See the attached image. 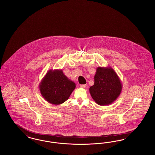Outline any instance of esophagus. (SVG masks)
Wrapping results in <instances>:
<instances>
[{
	"label": "esophagus",
	"mask_w": 155,
	"mask_h": 155,
	"mask_svg": "<svg viewBox=\"0 0 155 155\" xmlns=\"http://www.w3.org/2000/svg\"><path fill=\"white\" fill-rule=\"evenodd\" d=\"M86 87H87V85H86V84H84V85H80V87H81V88H86Z\"/></svg>",
	"instance_id": "34e87169"
}]
</instances>
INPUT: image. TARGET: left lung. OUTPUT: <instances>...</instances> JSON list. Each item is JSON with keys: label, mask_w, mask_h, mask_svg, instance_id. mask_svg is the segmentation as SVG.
<instances>
[{"label": "left lung", "mask_w": 155, "mask_h": 155, "mask_svg": "<svg viewBox=\"0 0 155 155\" xmlns=\"http://www.w3.org/2000/svg\"><path fill=\"white\" fill-rule=\"evenodd\" d=\"M94 80V85L89 88V92L97 104L106 106L111 104L120 95L122 83L110 66L98 67Z\"/></svg>", "instance_id": "left-lung-1"}]
</instances>
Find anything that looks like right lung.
Masks as SVG:
<instances>
[{
	"label": "right lung",
	"instance_id": "1",
	"mask_svg": "<svg viewBox=\"0 0 155 155\" xmlns=\"http://www.w3.org/2000/svg\"><path fill=\"white\" fill-rule=\"evenodd\" d=\"M75 84L68 79L62 70H49L41 81L39 88L42 96L49 103L60 104L69 98Z\"/></svg>",
	"mask_w": 155,
	"mask_h": 155
}]
</instances>
